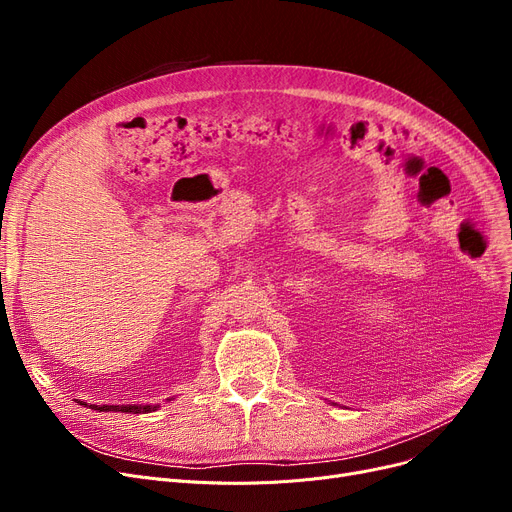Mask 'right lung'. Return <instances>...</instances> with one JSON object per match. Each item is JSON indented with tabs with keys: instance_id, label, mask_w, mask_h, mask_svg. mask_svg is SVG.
<instances>
[{
	"instance_id": "1",
	"label": "right lung",
	"mask_w": 512,
	"mask_h": 512,
	"mask_svg": "<svg viewBox=\"0 0 512 512\" xmlns=\"http://www.w3.org/2000/svg\"><path fill=\"white\" fill-rule=\"evenodd\" d=\"M170 400V398H168ZM80 405H85V407H89V409H93V411H122V413H151V411H157L159 409V405H87V402H83V400H78Z\"/></svg>"
}]
</instances>
